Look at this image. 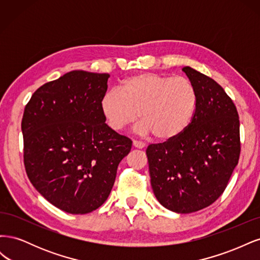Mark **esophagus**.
<instances>
[{"label":"esophagus","instance_id":"esophagus-1","mask_svg":"<svg viewBox=\"0 0 260 260\" xmlns=\"http://www.w3.org/2000/svg\"><path fill=\"white\" fill-rule=\"evenodd\" d=\"M132 144H133V146L137 147V148H144L145 147L144 142H141V141H137V140H133Z\"/></svg>","mask_w":260,"mask_h":260}]
</instances>
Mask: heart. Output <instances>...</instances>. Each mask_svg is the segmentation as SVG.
I'll list each match as a JSON object with an SVG mask.
<instances>
[{"mask_svg": "<svg viewBox=\"0 0 260 260\" xmlns=\"http://www.w3.org/2000/svg\"><path fill=\"white\" fill-rule=\"evenodd\" d=\"M119 90L106 92L101 109L107 124L120 131L135 123L140 115V130L168 141L183 133L198 108V92L184 77L144 73L124 79Z\"/></svg>", "mask_w": 260, "mask_h": 260, "instance_id": "b5f03b06", "label": "heart"}]
</instances>
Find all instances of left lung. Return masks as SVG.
I'll list each match as a JSON object with an SVG mask.
<instances>
[{"label":"left lung","mask_w":260,"mask_h":260,"mask_svg":"<svg viewBox=\"0 0 260 260\" xmlns=\"http://www.w3.org/2000/svg\"><path fill=\"white\" fill-rule=\"evenodd\" d=\"M198 92V108L177 138L146 148L151 184L161 205L190 214L223 193L241 153L240 120L233 101L214 79L182 68Z\"/></svg>","instance_id":"left-lung-1"}]
</instances>
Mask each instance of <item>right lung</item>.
<instances>
[{"mask_svg":"<svg viewBox=\"0 0 260 260\" xmlns=\"http://www.w3.org/2000/svg\"><path fill=\"white\" fill-rule=\"evenodd\" d=\"M108 74L73 70L41 85L23 112V164L52 205L83 215L103 205L132 141L105 123Z\"/></svg>","mask_w":260,"mask_h":260,"instance_id":"right-lung-1","label":"right lung"}]
</instances>
